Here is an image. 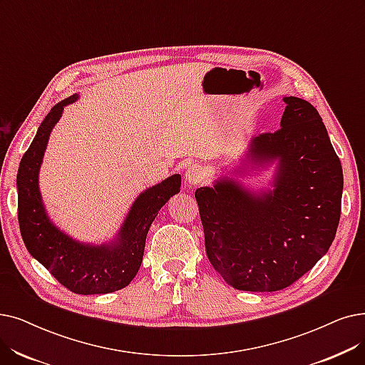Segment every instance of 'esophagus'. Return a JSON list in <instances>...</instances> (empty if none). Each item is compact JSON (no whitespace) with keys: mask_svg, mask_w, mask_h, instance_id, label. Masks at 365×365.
<instances>
[{"mask_svg":"<svg viewBox=\"0 0 365 365\" xmlns=\"http://www.w3.org/2000/svg\"><path fill=\"white\" fill-rule=\"evenodd\" d=\"M204 179V170L200 164H192L191 167H187L186 174H185V182L189 186H195Z\"/></svg>","mask_w":365,"mask_h":365,"instance_id":"34e87169","label":"esophagus"}]
</instances>
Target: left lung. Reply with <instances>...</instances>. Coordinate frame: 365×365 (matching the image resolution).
<instances>
[{
  "mask_svg": "<svg viewBox=\"0 0 365 365\" xmlns=\"http://www.w3.org/2000/svg\"><path fill=\"white\" fill-rule=\"evenodd\" d=\"M280 128L252 138L247 161L277 160L273 189L250 192L232 179L195 191L205 253L232 288H288L328 252L341 213L343 171L322 118L309 101L284 97Z\"/></svg>",
  "mask_w": 365,
  "mask_h": 365,
  "instance_id": "left-lung-1",
  "label": "left lung"
}]
</instances>
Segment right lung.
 I'll list each match as a JSON object with an SVG mask.
<instances>
[{
    "instance_id": "1",
    "label": "right lung",
    "mask_w": 365,
    "mask_h": 365,
    "mask_svg": "<svg viewBox=\"0 0 365 365\" xmlns=\"http://www.w3.org/2000/svg\"><path fill=\"white\" fill-rule=\"evenodd\" d=\"M71 95L58 103L44 118L28 148L18 171V219L28 252L67 289L76 294H108L128 287L143 261L146 235L153 219L174 194L180 192L182 178L173 174L134 201L116 240L108 245H83L58 230L46 215L38 189V171L47 140L62 116L64 107L74 103Z\"/></svg>"
}]
</instances>
